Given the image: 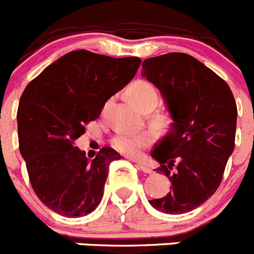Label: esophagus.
I'll list each match as a JSON object with an SVG mask.
<instances>
[{
    "label": "esophagus",
    "instance_id": "34e87169",
    "mask_svg": "<svg viewBox=\"0 0 254 254\" xmlns=\"http://www.w3.org/2000/svg\"><path fill=\"white\" fill-rule=\"evenodd\" d=\"M137 166H138L139 169L142 170L143 173H146V174H151V173H152V170H151L150 167L147 166V165L143 164V162H137Z\"/></svg>",
    "mask_w": 254,
    "mask_h": 254
}]
</instances>
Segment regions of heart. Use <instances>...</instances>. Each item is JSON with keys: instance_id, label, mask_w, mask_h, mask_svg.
Listing matches in <instances>:
<instances>
[{"instance_id": "1", "label": "heart", "mask_w": 254, "mask_h": 254, "mask_svg": "<svg viewBox=\"0 0 254 254\" xmlns=\"http://www.w3.org/2000/svg\"><path fill=\"white\" fill-rule=\"evenodd\" d=\"M129 101L142 112H151L157 107L160 94L155 85L147 80L133 81L127 89ZM151 122L156 127H165L169 123V117L164 113H155L151 117ZM153 136L151 132L143 131L136 134L118 133L112 138V147L120 153L129 157H137L143 148L152 143Z\"/></svg>"}]
</instances>
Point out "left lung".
Instances as JSON below:
<instances>
[{
  "instance_id": "8db88e82",
  "label": "left lung",
  "mask_w": 254,
  "mask_h": 254,
  "mask_svg": "<svg viewBox=\"0 0 254 254\" xmlns=\"http://www.w3.org/2000/svg\"><path fill=\"white\" fill-rule=\"evenodd\" d=\"M142 75L161 90L174 120L151 152L171 191L150 204L167 214L188 213L205 203L223 180L236 141L233 93L211 69L184 53L143 60Z\"/></svg>"
}]
</instances>
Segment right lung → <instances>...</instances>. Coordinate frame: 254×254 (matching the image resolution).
Segmentation results:
<instances>
[{
    "label": "right lung",
    "instance_id": "obj_1",
    "mask_svg": "<svg viewBox=\"0 0 254 254\" xmlns=\"http://www.w3.org/2000/svg\"><path fill=\"white\" fill-rule=\"evenodd\" d=\"M141 59L75 50L32 79L17 109L18 147L41 203L64 217L87 215L101 203L109 164L121 155L102 147L92 161L75 146L107 99L132 80Z\"/></svg>",
    "mask_w": 254,
    "mask_h": 254
}]
</instances>
